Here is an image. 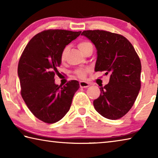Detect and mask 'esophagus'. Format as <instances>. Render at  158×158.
I'll list each match as a JSON object with an SVG mask.
<instances>
[{
  "mask_svg": "<svg viewBox=\"0 0 158 158\" xmlns=\"http://www.w3.org/2000/svg\"><path fill=\"white\" fill-rule=\"evenodd\" d=\"M79 85L81 88H87V87L90 86V84L86 81H81L79 82Z\"/></svg>",
  "mask_w": 158,
  "mask_h": 158,
  "instance_id": "1",
  "label": "esophagus"
}]
</instances>
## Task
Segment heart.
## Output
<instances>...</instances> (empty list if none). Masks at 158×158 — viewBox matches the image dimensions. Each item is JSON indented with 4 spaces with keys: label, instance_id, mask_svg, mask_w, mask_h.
<instances>
[{
    "label": "heart",
    "instance_id": "b5f03b06",
    "mask_svg": "<svg viewBox=\"0 0 158 158\" xmlns=\"http://www.w3.org/2000/svg\"><path fill=\"white\" fill-rule=\"evenodd\" d=\"M78 47L79 49L84 53L88 49H89L90 48H93V45L90 42L88 41H82V42H80L78 44ZM68 47H65V49L63 50L62 54H61V59L62 60L65 59L66 53L68 52ZM88 72H89V69H78V70H77L76 74L79 77V78L83 79V78H85V76H86V74Z\"/></svg>",
    "mask_w": 158,
    "mask_h": 158
}]
</instances>
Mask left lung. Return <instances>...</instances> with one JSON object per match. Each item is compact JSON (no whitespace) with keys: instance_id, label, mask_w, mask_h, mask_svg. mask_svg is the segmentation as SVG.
Listing matches in <instances>:
<instances>
[{"instance_id":"8db88e82","label":"left lung","mask_w":158,"mask_h":158,"mask_svg":"<svg viewBox=\"0 0 158 158\" xmlns=\"http://www.w3.org/2000/svg\"><path fill=\"white\" fill-rule=\"evenodd\" d=\"M97 49L95 71L110 73L109 82L100 87L99 98L93 101L101 116L117 120L132 108L141 89V65L135 48L121 35L109 31H84Z\"/></svg>"}]
</instances>
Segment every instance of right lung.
<instances>
[{
	"instance_id": "add662e5",
	"label": "right lung",
	"mask_w": 158,
	"mask_h": 158,
	"mask_svg": "<svg viewBox=\"0 0 158 158\" xmlns=\"http://www.w3.org/2000/svg\"><path fill=\"white\" fill-rule=\"evenodd\" d=\"M81 33L50 29L37 33L19 61L21 97L34 116L47 123H54L65 116L79 88L76 80L63 86L56 84L54 76L58 73L63 50Z\"/></svg>"
}]
</instances>
